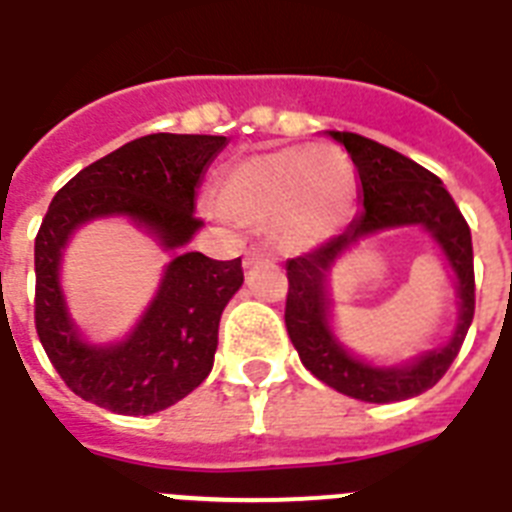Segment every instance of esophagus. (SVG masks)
I'll return each mask as SVG.
<instances>
[{"label":"esophagus","instance_id":"esophagus-1","mask_svg":"<svg viewBox=\"0 0 512 512\" xmlns=\"http://www.w3.org/2000/svg\"><path fill=\"white\" fill-rule=\"evenodd\" d=\"M244 260H247V265H255V263H260V260H273V255H270L268 249H263V247H249Z\"/></svg>","mask_w":512,"mask_h":512}]
</instances>
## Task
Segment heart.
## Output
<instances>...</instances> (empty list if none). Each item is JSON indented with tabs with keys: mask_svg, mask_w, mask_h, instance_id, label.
<instances>
[{
	"mask_svg": "<svg viewBox=\"0 0 512 512\" xmlns=\"http://www.w3.org/2000/svg\"><path fill=\"white\" fill-rule=\"evenodd\" d=\"M218 207L252 228H273L286 249H310L344 226L355 173L342 149H263L228 165L218 178Z\"/></svg>",
	"mask_w": 512,
	"mask_h": 512,
	"instance_id": "1",
	"label": "heart"
}]
</instances>
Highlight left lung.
I'll list each match as a JSON object with an SVG mask.
<instances>
[{
    "instance_id": "8db88e82",
    "label": "left lung",
    "mask_w": 512,
    "mask_h": 512,
    "mask_svg": "<svg viewBox=\"0 0 512 512\" xmlns=\"http://www.w3.org/2000/svg\"><path fill=\"white\" fill-rule=\"evenodd\" d=\"M331 136L342 141L355 162L363 186V213L344 234L286 263V278H289L284 310L286 331L302 365L336 392L363 402L410 400L431 389L447 373L471 328L473 310H476L471 228L455 205V199L450 197V191L444 189L431 170L360 134L334 131ZM413 222L435 236L459 273V331L447 348L419 358L413 366L373 369L355 361L335 342L327 328L325 270L360 235Z\"/></svg>"
}]
</instances>
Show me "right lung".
Returning <instances> with one entry per match:
<instances>
[{"mask_svg": "<svg viewBox=\"0 0 512 512\" xmlns=\"http://www.w3.org/2000/svg\"><path fill=\"white\" fill-rule=\"evenodd\" d=\"M223 147L226 136H141L91 162L54 194L33 247V321L54 371L81 400L120 415H149L184 400L213 371L220 315L244 281L242 257L178 255L134 334L112 347L78 339L57 268L73 228L102 215H128L168 249L184 247L202 226L194 189Z\"/></svg>", "mask_w": 512, "mask_h": 512, "instance_id": "right-lung-1", "label": "right lung"}]
</instances>
